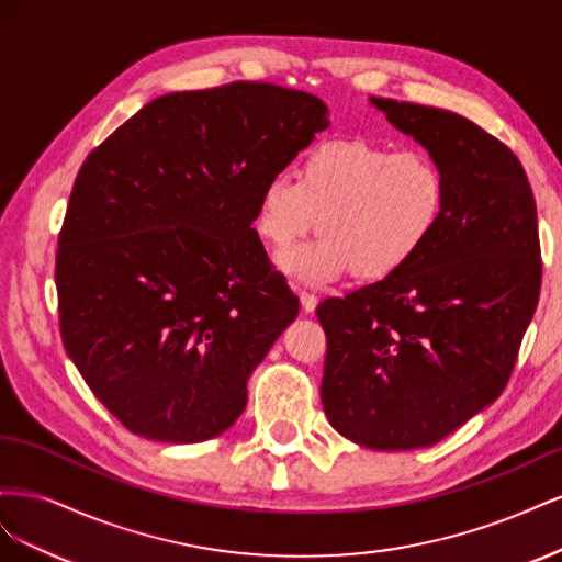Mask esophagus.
<instances>
[{
	"mask_svg": "<svg viewBox=\"0 0 562 562\" xmlns=\"http://www.w3.org/2000/svg\"><path fill=\"white\" fill-rule=\"evenodd\" d=\"M300 304L304 314H314V310L318 307V300L312 293H300Z\"/></svg>",
	"mask_w": 562,
	"mask_h": 562,
	"instance_id": "1",
	"label": "esophagus"
}]
</instances>
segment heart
Segmentation results:
<instances>
[{
	"instance_id": "heart-1",
	"label": "heart",
	"mask_w": 562,
	"mask_h": 562,
	"mask_svg": "<svg viewBox=\"0 0 562 562\" xmlns=\"http://www.w3.org/2000/svg\"><path fill=\"white\" fill-rule=\"evenodd\" d=\"M446 201L448 180L429 151L339 138L312 147L297 180L279 173L265 182L255 229L281 252L318 227L316 244L277 260L302 283H330L349 271L361 281H384L429 244Z\"/></svg>"
}]
</instances>
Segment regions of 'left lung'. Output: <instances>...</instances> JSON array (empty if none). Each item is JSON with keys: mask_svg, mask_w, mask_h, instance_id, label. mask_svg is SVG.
<instances>
[{"mask_svg": "<svg viewBox=\"0 0 562 562\" xmlns=\"http://www.w3.org/2000/svg\"><path fill=\"white\" fill-rule=\"evenodd\" d=\"M448 180L446 213L396 277L318 304L321 401L372 450L443 440L504 391L541 285L537 206L516 155L448 110L370 95Z\"/></svg>", "mask_w": 562, "mask_h": 562, "instance_id": "left-lung-1", "label": "left lung"}]
</instances>
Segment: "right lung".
Here are the masks:
<instances>
[{
  "label": "right lung",
  "instance_id": "right-lung-1",
  "mask_svg": "<svg viewBox=\"0 0 562 562\" xmlns=\"http://www.w3.org/2000/svg\"><path fill=\"white\" fill-rule=\"evenodd\" d=\"M328 124L312 93L234 81L151 100L83 161L58 236L60 335L128 431L201 443L244 413L300 312L250 225Z\"/></svg>",
  "mask_w": 562,
  "mask_h": 562
}]
</instances>
